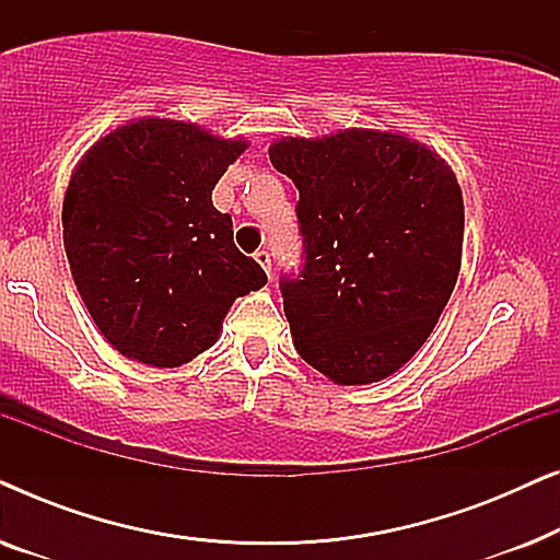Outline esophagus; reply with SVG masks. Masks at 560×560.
I'll return each mask as SVG.
<instances>
[{"mask_svg":"<svg viewBox=\"0 0 560 560\" xmlns=\"http://www.w3.org/2000/svg\"><path fill=\"white\" fill-rule=\"evenodd\" d=\"M255 259L259 262V267H262V270L270 275L272 272V259H270V252L267 249H257L255 252Z\"/></svg>","mask_w":560,"mask_h":560,"instance_id":"obj_1","label":"esophagus"}]
</instances>
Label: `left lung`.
I'll return each mask as SVG.
<instances>
[{
    "label": "left lung",
    "mask_w": 560,
    "mask_h": 560,
    "mask_svg": "<svg viewBox=\"0 0 560 560\" xmlns=\"http://www.w3.org/2000/svg\"><path fill=\"white\" fill-rule=\"evenodd\" d=\"M293 178L303 265L280 275L295 349L339 385L400 370L454 293L464 198L441 158L408 137L347 132L280 140Z\"/></svg>",
    "instance_id": "obj_1"
}]
</instances>
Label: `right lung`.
Returning <instances> with one entry per match:
<instances>
[{"instance_id": "right-lung-1", "label": "right lung", "mask_w": 560, "mask_h": 560, "mask_svg": "<svg viewBox=\"0 0 560 560\" xmlns=\"http://www.w3.org/2000/svg\"><path fill=\"white\" fill-rule=\"evenodd\" d=\"M244 148L186 121L142 119L106 135L75 167L66 255L91 318L125 357L190 362L213 347L234 298L267 282L211 201Z\"/></svg>"}]
</instances>
